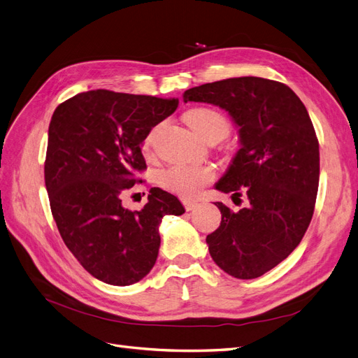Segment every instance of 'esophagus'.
<instances>
[{
    "label": "esophagus",
    "instance_id": "esophagus-1",
    "mask_svg": "<svg viewBox=\"0 0 358 358\" xmlns=\"http://www.w3.org/2000/svg\"><path fill=\"white\" fill-rule=\"evenodd\" d=\"M182 206L186 210H193L197 206V203L193 201H182Z\"/></svg>",
    "mask_w": 358,
    "mask_h": 358
}]
</instances>
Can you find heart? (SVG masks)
<instances>
[{"label":"heart","mask_w":358,"mask_h":358,"mask_svg":"<svg viewBox=\"0 0 358 358\" xmlns=\"http://www.w3.org/2000/svg\"><path fill=\"white\" fill-rule=\"evenodd\" d=\"M184 121L192 128L194 134L205 140H222L229 134L230 122L221 112L213 108H194L186 112ZM153 132L144 138L143 152L149 153L152 145ZM215 172L208 166H193L186 164H177L166 168L159 181L162 187L172 194H177L181 199H194L202 192L206 184L213 182Z\"/></svg>","instance_id":"1"}]
</instances>
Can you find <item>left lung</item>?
Listing matches in <instances>:
<instances>
[{"mask_svg":"<svg viewBox=\"0 0 358 358\" xmlns=\"http://www.w3.org/2000/svg\"><path fill=\"white\" fill-rule=\"evenodd\" d=\"M184 101L227 110L239 127L241 149L217 190L248 196L233 213L221 202L209 254L236 279H257L299 245L313 218L320 176L319 140L306 106L287 85L257 76L193 87Z\"/></svg>","mask_w":358,"mask_h":358,"instance_id":"1","label":"left lung"}]
</instances>
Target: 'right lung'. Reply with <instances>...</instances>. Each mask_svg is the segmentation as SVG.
<instances>
[{"mask_svg":"<svg viewBox=\"0 0 358 358\" xmlns=\"http://www.w3.org/2000/svg\"><path fill=\"white\" fill-rule=\"evenodd\" d=\"M177 108L178 99L92 90L52 113L44 165L51 214L73 257L104 283L128 286L148 275L161 246L159 224L184 214L177 197L159 187L141 210L122 206L148 168L144 138Z\"/></svg>","mask_w":358,"mask_h":358,"instance_id":"obj_1","label":"right lung"}]
</instances>
